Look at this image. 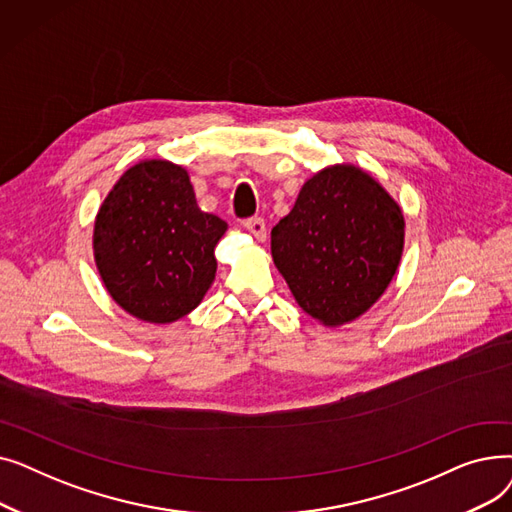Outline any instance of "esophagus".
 <instances>
[{"label": "esophagus", "mask_w": 512, "mask_h": 512, "mask_svg": "<svg viewBox=\"0 0 512 512\" xmlns=\"http://www.w3.org/2000/svg\"><path fill=\"white\" fill-rule=\"evenodd\" d=\"M245 228H247L257 240H265V236H267V232H265V222H263V218H259V215H255V218L245 220Z\"/></svg>", "instance_id": "34e87169"}]
</instances>
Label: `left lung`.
Wrapping results in <instances>:
<instances>
[{
    "mask_svg": "<svg viewBox=\"0 0 512 512\" xmlns=\"http://www.w3.org/2000/svg\"><path fill=\"white\" fill-rule=\"evenodd\" d=\"M405 218L369 174L332 166L309 178L272 230L274 263L294 299L326 326L378 301L400 263Z\"/></svg>",
    "mask_w": 512,
    "mask_h": 512,
    "instance_id": "8db88e82",
    "label": "left lung"
}]
</instances>
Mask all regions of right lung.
<instances>
[{
  "mask_svg": "<svg viewBox=\"0 0 512 512\" xmlns=\"http://www.w3.org/2000/svg\"><path fill=\"white\" fill-rule=\"evenodd\" d=\"M228 224L199 209L186 170L164 159L130 168L105 197L93 249L101 280L130 315L170 324L191 313L215 276Z\"/></svg>",
  "mask_w": 512,
  "mask_h": 512,
  "instance_id": "add662e5",
  "label": "right lung"
}]
</instances>
